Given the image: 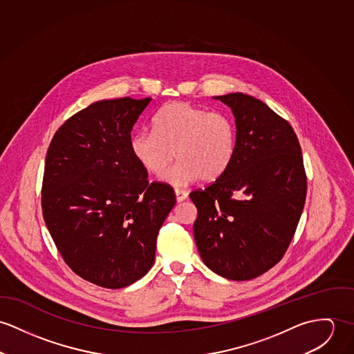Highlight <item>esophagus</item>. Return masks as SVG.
<instances>
[{
  "label": "esophagus",
  "instance_id": "1",
  "mask_svg": "<svg viewBox=\"0 0 354 354\" xmlns=\"http://www.w3.org/2000/svg\"><path fill=\"white\" fill-rule=\"evenodd\" d=\"M175 196H176V201L178 202H183L185 199H187V196H189V194L185 192V190H175Z\"/></svg>",
  "mask_w": 354,
  "mask_h": 354
}]
</instances>
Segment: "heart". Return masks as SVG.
Returning a JSON list of instances; mask_svg holds the SVG:
<instances>
[{
    "instance_id": "heart-1",
    "label": "heart",
    "mask_w": 354,
    "mask_h": 354,
    "mask_svg": "<svg viewBox=\"0 0 354 354\" xmlns=\"http://www.w3.org/2000/svg\"><path fill=\"white\" fill-rule=\"evenodd\" d=\"M129 148L140 167L153 175L169 165L175 152L178 161L161 175L168 185L185 186L199 178L214 180L235 156V122L221 111L174 102L155 115L153 130L130 137Z\"/></svg>"
}]
</instances>
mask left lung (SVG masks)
Here are the masks:
<instances>
[{"label": "left lung", "instance_id": "obj_1", "mask_svg": "<svg viewBox=\"0 0 354 354\" xmlns=\"http://www.w3.org/2000/svg\"><path fill=\"white\" fill-rule=\"evenodd\" d=\"M213 99L235 117V156L216 182L190 193L194 239L212 272L247 281L283 257L303 213L307 176L292 126L269 106L240 92Z\"/></svg>", "mask_w": 354, "mask_h": 354}]
</instances>
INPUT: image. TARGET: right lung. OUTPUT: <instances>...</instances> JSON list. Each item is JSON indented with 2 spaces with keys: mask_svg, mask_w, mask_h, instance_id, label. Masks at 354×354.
<instances>
[{
  "mask_svg": "<svg viewBox=\"0 0 354 354\" xmlns=\"http://www.w3.org/2000/svg\"><path fill=\"white\" fill-rule=\"evenodd\" d=\"M152 97L99 100L54 134L44 164L41 210L68 266L109 289L131 285L155 263L158 231L175 193L149 183L129 148Z\"/></svg>",
  "mask_w": 354,
  "mask_h": 354,
  "instance_id": "add662e5",
  "label": "right lung"
}]
</instances>
